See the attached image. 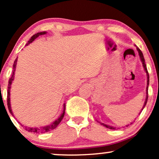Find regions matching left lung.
Here are the masks:
<instances>
[{
	"label": "left lung",
	"instance_id": "left-lung-1",
	"mask_svg": "<svg viewBox=\"0 0 159 159\" xmlns=\"http://www.w3.org/2000/svg\"><path fill=\"white\" fill-rule=\"evenodd\" d=\"M135 46H136V45H135ZM136 48H137V50H138V54H139V56H140V61H141L142 64H143V67L144 70H145L146 73H147V90H146V93H147V96H146V99H145V102H144L143 106V107H142V109H141V111H143V109L144 108V107H145L146 105H147V99H148V87H149V76L148 71H147V66H146V63H145V60H144L143 53H142L141 51L140 50L139 48H138V47H137V46H136ZM141 111H140V113H141ZM98 123L101 124V125H104V126H105V127L107 128V129H116V127L111 126V125H107V124H105V123H100V122H98ZM129 124H128V125H126V126H129Z\"/></svg>",
	"mask_w": 159,
	"mask_h": 159
}]
</instances>
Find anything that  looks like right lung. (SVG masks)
<instances>
[{
  "instance_id": "1",
  "label": "right lung",
  "mask_w": 159,
  "mask_h": 159,
  "mask_svg": "<svg viewBox=\"0 0 159 159\" xmlns=\"http://www.w3.org/2000/svg\"><path fill=\"white\" fill-rule=\"evenodd\" d=\"M47 34L46 31H43V32H39V33H37V34H34V36H31V38H30V40L27 42L26 45H28L30 43H33V42H34V40H35L39 36L44 35V34ZM17 59L18 58H16V61H14L13 68H12L13 69V70H12V75H11V78H10V80H9L8 90H7V106H8V109H9V111H10V113L13 116H14V114H13V113H12V108H11V104H10V88H11V84H12V81H13L14 77H15V72H16V64H17ZM65 105H66L65 103L63 104V113L61 114V116H60L59 117H58L57 119L55 120V121H54L52 123L49 124V125H45V126H41V127L37 128V127H27V126H25V125H22V124H21V123L20 124H21L22 126H24V128L25 129V130L28 131V132H34V133H37V134H40V133H45V132H50V131L53 130V129H56L57 126V125L60 124V123L61 122V120H63V116H64V114H65V108H66Z\"/></svg>"
}]
</instances>
